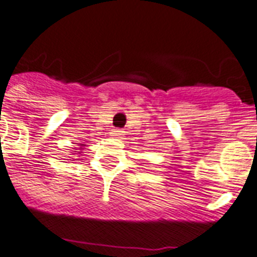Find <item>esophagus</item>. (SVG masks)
<instances>
[{
    "label": "esophagus",
    "instance_id": "1",
    "mask_svg": "<svg viewBox=\"0 0 257 257\" xmlns=\"http://www.w3.org/2000/svg\"><path fill=\"white\" fill-rule=\"evenodd\" d=\"M110 135H112V136H114V137H118V136H121V131H120V129H112Z\"/></svg>",
    "mask_w": 257,
    "mask_h": 257
}]
</instances>
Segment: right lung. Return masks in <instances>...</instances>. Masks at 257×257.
<instances>
[{
	"label": "right lung",
	"instance_id": "right-lung-1",
	"mask_svg": "<svg viewBox=\"0 0 257 257\" xmlns=\"http://www.w3.org/2000/svg\"><path fill=\"white\" fill-rule=\"evenodd\" d=\"M81 145H84V144H81Z\"/></svg>",
	"mask_w": 257,
	"mask_h": 257
}]
</instances>
